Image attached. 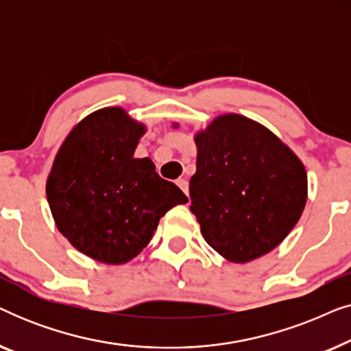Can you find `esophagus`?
<instances>
[{
  "mask_svg": "<svg viewBox=\"0 0 351 351\" xmlns=\"http://www.w3.org/2000/svg\"><path fill=\"white\" fill-rule=\"evenodd\" d=\"M176 184H177V186H179L182 191H184L185 195H189V182H186L185 179H177Z\"/></svg>",
  "mask_w": 351,
  "mask_h": 351,
  "instance_id": "34e87169",
  "label": "esophagus"
}]
</instances>
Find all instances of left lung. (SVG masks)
<instances>
[{
    "label": "left lung",
    "instance_id": "left-lung-1",
    "mask_svg": "<svg viewBox=\"0 0 351 351\" xmlns=\"http://www.w3.org/2000/svg\"><path fill=\"white\" fill-rule=\"evenodd\" d=\"M190 210L214 251L246 263L275 249L299 222L306 171L271 131L241 114H222L195 136Z\"/></svg>",
    "mask_w": 351,
    "mask_h": 351
}]
</instances>
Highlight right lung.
<instances>
[{
  "label": "right lung",
  "instance_id": "right-lung-1",
  "mask_svg": "<svg viewBox=\"0 0 351 351\" xmlns=\"http://www.w3.org/2000/svg\"><path fill=\"white\" fill-rule=\"evenodd\" d=\"M145 126L102 108L73 128L57 153L46 195L59 232L94 261L119 265L142 252L160 219L189 198L134 158Z\"/></svg>",
  "mask_w": 351,
  "mask_h": 351
}]
</instances>
